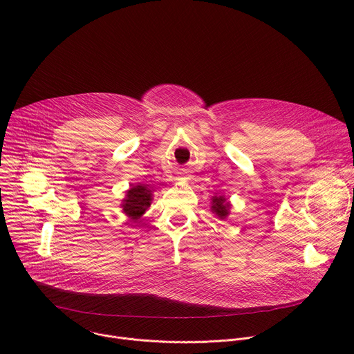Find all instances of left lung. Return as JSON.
Listing matches in <instances>:
<instances>
[{"instance_id":"obj_1","label":"left lung","mask_w":354,"mask_h":354,"mask_svg":"<svg viewBox=\"0 0 354 354\" xmlns=\"http://www.w3.org/2000/svg\"><path fill=\"white\" fill-rule=\"evenodd\" d=\"M212 201H213V206H212L213 213H216L218 218L224 220L228 216V210H230V203L227 201V198L224 196H214Z\"/></svg>"}]
</instances>
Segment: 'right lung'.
<instances>
[{
  "instance_id": "1",
  "label": "right lung",
  "mask_w": 354,
  "mask_h": 354,
  "mask_svg": "<svg viewBox=\"0 0 354 354\" xmlns=\"http://www.w3.org/2000/svg\"><path fill=\"white\" fill-rule=\"evenodd\" d=\"M151 197H153V190L148 189L147 185L131 186L124 203L122 205L123 212L131 217V220H137L149 207Z\"/></svg>"
}]
</instances>
